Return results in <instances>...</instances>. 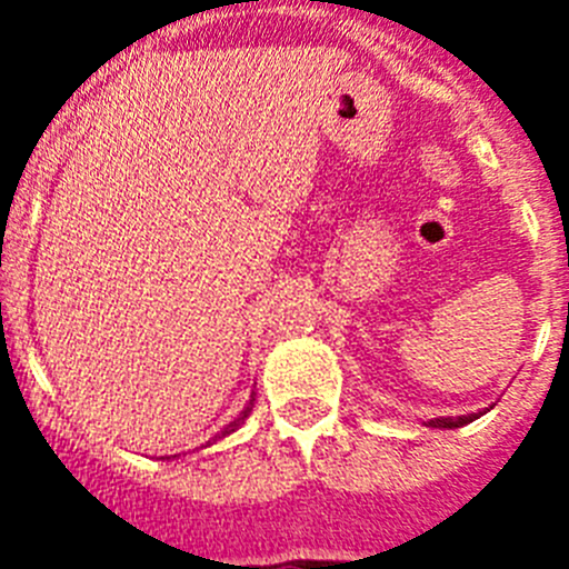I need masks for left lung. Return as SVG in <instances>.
I'll use <instances>...</instances> for the list:
<instances>
[{"instance_id": "8db88e82", "label": "left lung", "mask_w": 569, "mask_h": 569, "mask_svg": "<svg viewBox=\"0 0 569 569\" xmlns=\"http://www.w3.org/2000/svg\"><path fill=\"white\" fill-rule=\"evenodd\" d=\"M490 407H485V410H479V413H467V416H439V419H430L427 421V427H439V430H456V427H465L470 425V421H476L479 416H485Z\"/></svg>"}]
</instances>
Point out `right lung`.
Wrapping results in <instances>:
<instances>
[{
  "mask_svg": "<svg viewBox=\"0 0 569 569\" xmlns=\"http://www.w3.org/2000/svg\"><path fill=\"white\" fill-rule=\"evenodd\" d=\"M253 401H256V393H250V401H248V407H244V410H241V413H239V416H236V419H233V421H230V425H228V427H224L222 433L216 436V439H224V436L236 433V430H239V427H241V425H244V419H248V416H250V413H253ZM173 459H176V456H173Z\"/></svg>",
  "mask_w": 569,
  "mask_h": 569,
  "instance_id": "1",
  "label": "right lung"
}]
</instances>
